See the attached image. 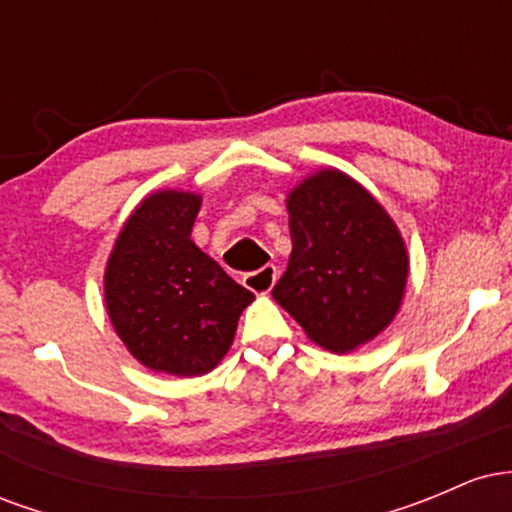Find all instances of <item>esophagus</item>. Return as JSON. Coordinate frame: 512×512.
Wrapping results in <instances>:
<instances>
[{"instance_id":"obj_1","label":"esophagus","mask_w":512,"mask_h":512,"mask_svg":"<svg viewBox=\"0 0 512 512\" xmlns=\"http://www.w3.org/2000/svg\"><path fill=\"white\" fill-rule=\"evenodd\" d=\"M245 289H250L252 293H269L276 284V267L274 264H264L262 269L257 272H250L243 276Z\"/></svg>"}]
</instances>
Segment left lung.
<instances>
[{
  "label": "left lung",
  "instance_id": "1",
  "mask_svg": "<svg viewBox=\"0 0 512 512\" xmlns=\"http://www.w3.org/2000/svg\"><path fill=\"white\" fill-rule=\"evenodd\" d=\"M289 267L272 296L315 344L346 354L395 320L407 289L402 233L363 185L317 170L286 197Z\"/></svg>",
  "mask_w": 512,
  "mask_h": 512
}]
</instances>
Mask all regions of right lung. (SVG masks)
Listing matches in <instances>:
<instances>
[{
    "label": "right lung",
    "mask_w": 512,
    "mask_h": 512,
    "mask_svg": "<svg viewBox=\"0 0 512 512\" xmlns=\"http://www.w3.org/2000/svg\"><path fill=\"white\" fill-rule=\"evenodd\" d=\"M195 192L161 190L122 226L105 267V308L129 354L156 373L204 375L231 349L255 296L190 238Z\"/></svg>",
    "instance_id": "add662e5"
}]
</instances>
